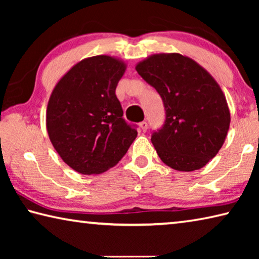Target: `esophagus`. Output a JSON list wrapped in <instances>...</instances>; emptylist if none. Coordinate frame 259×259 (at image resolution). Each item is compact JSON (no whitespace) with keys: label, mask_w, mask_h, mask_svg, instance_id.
I'll return each mask as SVG.
<instances>
[{"label":"esophagus","mask_w":259,"mask_h":259,"mask_svg":"<svg viewBox=\"0 0 259 259\" xmlns=\"http://www.w3.org/2000/svg\"><path fill=\"white\" fill-rule=\"evenodd\" d=\"M147 122L146 121H143V122H140L139 123V128H140V130L143 131V133H145V131L147 130Z\"/></svg>","instance_id":"esophagus-1"}]
</instances>
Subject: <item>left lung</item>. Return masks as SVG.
<instances>
[{
	"label": "left lung",
	"instance_id": "left-lung-1",
	"mask_svg": "<svg viewBox=\"0 0 259 259\" xmlns=\"http://www.w3.org/2000/svg\"><path fill=\"white\" fill-rule=\"evenodd\" d=\"M136 71L164 104V124L151 138L157 155L178 171L202 168L229 133L231 114L221 87L195 60L175 52L147 57Z\"/></svg>",
	"mask_w": 259,
	"mask_h": 259
}]
</instances>
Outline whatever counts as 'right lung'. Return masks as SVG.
I'll return each mask as SVG.
<instances>
[{"label": "right lung", "instance_id": "right-lung-1", "mask_svg": "<svg viewBox=\"0 0 259 259\" xmlns=\"http://www.w3.org/2000/svg\"><path fill=\"white\" fill-rule=\"evenodd\" d=\"M126 69L119 58L82 59L55 85L47 107V130L55 150L82 175L117 164L137 137L126 124L115 89Z\"/></svg>", "mask_w": 259, "mask_h": 259}]
</instances>
